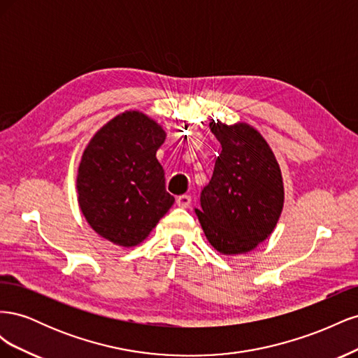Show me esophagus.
<instances>
[{
    "mask_svg": "<svg viewBox=\"0 0 358 358\" xmlns=\"http://www.w3.org/2000/svg\"><path fill=\"white\" fill-rule=\"evenodd\" d=\"M176 203H178V206L179 208H189V204H191V196H187V194H183V196H179L178 199H176Z\"/></svg>",
    "mask_w": 358,
    "mask_h": 358,
    "instance_id": "1",
    "label": "esophagus"
}]
</instances>
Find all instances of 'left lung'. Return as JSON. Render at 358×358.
I'll use <instances>...</instances> for the list:
<instances>
[{
  "instance_id": "1",
  "label": "left lung",
  "mask_w": 358,
  "mask_h": 358,
  "mask_svg": "<svg viewBox=\"0 0 358 358\" xmlns=\"http://www.w3.org/2000/svg\"><path fill=\"white\" fill-rule=\"evenodd\" d=\"M210 128L222 149L196 213L216 251L243 254L273 231L284 204L282 178L272 149L252 127L212 121Z\"/></svg>"
}]
</instances>
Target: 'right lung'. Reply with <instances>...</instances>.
Here are the masks:
<instances>
[{
  "mask_svg": "<svg viewBox=\"0 0 358 358\" xmlns=\"http://www.w3.org/2000/svg\"><path fill=\"white\" fill-rule=\"evenodd\" d=\"M166 133L146 115L113 117L85 149L78 175L79 204L100 236L125 248L145 241L171 208L157 150Z\"/></svg>",
  "mask_w": 358,
  "mask_h": 358,
  "instance_id": "add662e5",
  "label": "right lung"
}]
</instances>
